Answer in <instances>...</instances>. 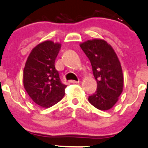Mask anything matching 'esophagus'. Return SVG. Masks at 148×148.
I'll return each instance as SVG.
<instances>
[{"mask_svg":"<svg viewBox=\"0 0 148 148\" xmlns=\"http://www.w3.org/2000/svg\"><path fill=\"white\" fill-rule=\"evenodd\" d=\"M70 82H71V83H79V80H78V81H76V80H71L70 81Z\"/></svg>","mask_w":148,"mask_h":148,"instance_id":"1","label":"esophagus"}]
</instances>
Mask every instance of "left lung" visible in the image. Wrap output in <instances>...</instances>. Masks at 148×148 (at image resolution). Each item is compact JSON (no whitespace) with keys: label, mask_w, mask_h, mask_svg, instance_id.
I'll list each match as a JSON object with an SVG mask.
<instances>
[{"label":"left lung","mask_w":148,"mask_h":148,"mask_svg":"<svg viewBox=\"0 0 148 148\" xmlns=\"http://www.w3.org/2000/svg\"><path fill=\"white\" fill-rule=\"evenodd\" d=\"M79 46L90 61L97 82L96 91L88 101L99 110H110L117 103L123 88L119 59L111 45L103 39L88 40Z\"/></svg>","instance_id":"1"}]
</instances>
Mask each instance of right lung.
<instances>
[{
  "label": "right lung",
  "instance_id": "obj_1",
  "mask_svg": "<svg viewBox=\"0 0 148 148\" xmlns=\"http://www.w3.org/2000/svg\"><path fill=\"white\" fill-rule=\"evenodd\" d=\"M61 45L52 41L38 44L31 50L23 70V85L33 101L49 108L60 101L66 85L61 83L55 62Z\"/></svg>",
  "mask_w": 148,
  "mask_h": 148
}]
</instances>
